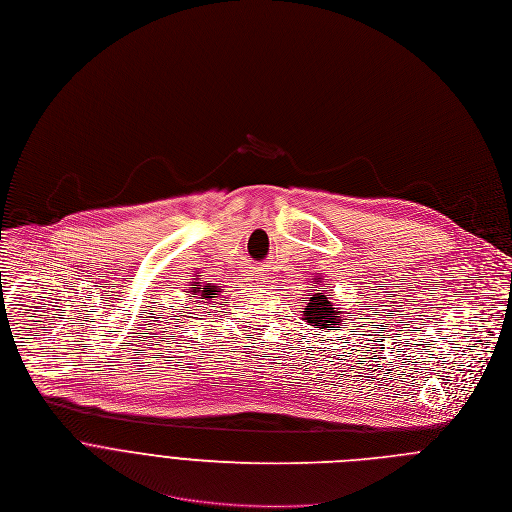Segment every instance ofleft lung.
Here are the masks:
<instances>
[{
  "instance_id": "obj_1",
  "label": "left lung",
  "mask_w": 512,
  "mask_h": 512,
  "mask_svg": "<svg viewBox=\"0 0 512 512\" xmlns=\"http://www.w3.org/2000/svg\"><path fill=\"white\" fill-rule=\"evenodd\" d=\"M319 282H321V278L315 276L313 286H317ZM309 296H311V302L306 304V309L302 311V321L306 325H311L313 329H325L327 333H331V331H339L345 325V321H349V319H343L345 311L337 309V306L331 302L333 294L319 290Z\"/></svg>"
}]
</instances>
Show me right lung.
<instances>
[{
  "label": "right lung",
  "instance_id": "1",
  "mask_svg": "<svg viewBox=\"0 0 512 512\" xmlns=\"http://www.w3.org/2000/svg\"><path fill=\"white\" fill-rule=\"evenodd\" d=\"M187 294H195L193 302H210L216 298L218 292H222L220 286H212V284H203L199 282V274H195V278L189 282V286L183 290Z\"/></svg>",
  "mask_w": 512,
  "mask_h": 512
}]
</instances>
